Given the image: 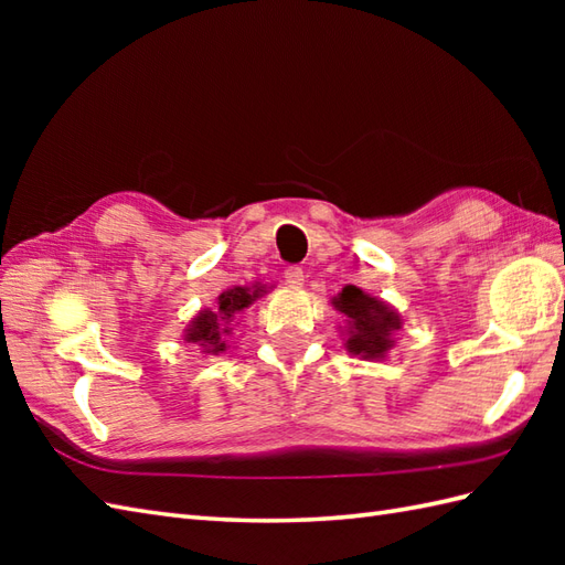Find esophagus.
I'll list each match as a JSON object with an SVG mask.
<instances>
[{
    "mask_svg": "<svg viewBox=\"0 0 565 565\" xmlns=\"http://www.w3.org/2000/svg\"><path fill=\"white\" fill-rule=\"evenodd\" d=\"M284 281L289 286H296V289H298V286L306 281V274H303L301 267H289V269H284Z\"/></svg>",
    "mask_w": 565,
    "mask_h": 565,
    "instance_id": "esophagus-1",
    "label": "esophagus"
}]
</instances>
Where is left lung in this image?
<instances>
[{
  "mask_svg": "<svg viewBox=\"0 0 565 565\" xmlns=\"http://www.w3.org/2000/svg\"><path fill=\"white\" fill-rule=\"evenodd\" d=\"M334 306L352 320L350 340H347L352 354H362L364 359L386 354L391 347V332L401 326L398 316L386 303L376 301L356 286H344L340 298H334Z\"/></svg>",
  "mask_w": 565,
  "mask_h": 565,
  "instance_id": "obj_1",
  "label": "left lung"
}]
</instances>
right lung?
I'll return each mask as SVG.
<instances>
[{"label":"right lung","instance_id":"right-lung-1","mask_svg":"<svg viewBox=\"0 0 565 565\" xmlns=\"http://www.w3.org/2000/svg\"><path fill=\"white\" fill-rule=\"evenodd\" d=\"M259 298V291H247V289H233V291H225L218 296V308L215 310H203L191 322V328L186 332V340L189 342H199L206 347V352H223L225 344H223V334L227 332V322H231L237 313H243V310Z\"/></svg>","mask_w":565,"mask_h":565}]
</instances>
